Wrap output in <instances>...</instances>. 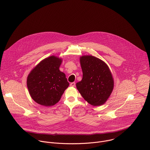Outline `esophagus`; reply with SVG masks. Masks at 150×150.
<instances>
[{"label":"esophagus","mask_w":150,"mask_h":150,"mask_svg":"<svg viewBox=\"0 0 150 150\" xmlns=\"http://www.w3.org/2000/svg\"><path fill=\"white\" fill-rule=\"evenodd\" d=\"M71 86H75V82H72L70 83Z\"/></svg>","instance_id":"1"}]
</instances>
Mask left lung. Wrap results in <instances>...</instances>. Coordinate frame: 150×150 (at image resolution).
Masks as SVG:
<instances>
[{"label":"left lung","instance_id":"obj_1","mask_svg":"<svg viewBox=\"0 0 150 150\" xmlns=\"http://www.w3.org/2000/svg\"><path fill=\"white\" fill-rule=\"evenodd\" d=\"M80 63L83 77L76 84L77 89L91 105H103L114 87L113 78L108 66L102 60L92 55L82 56Z\"/></svg>","mask_w":150,"mask_h":150}]
</instances>
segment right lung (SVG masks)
<instances>
[{
	"instance_id": "add662e5",
	"label": "right lung",
	"mask_w": 150,
	"mask_h": 150,
	"mask_svg": "<svg viewBox=\"0 0 150 150\" xmlns=\"http://www.w3.org/2000/svg\"><path fill=\"white\" fill-rule=\"evenodd\" d=\"M61 62V58L50 56L42 60L28 74L27 85L29 93L39 105H54L68 87L65 74L59 69Z\"/></svg>"
}]
</instances>
